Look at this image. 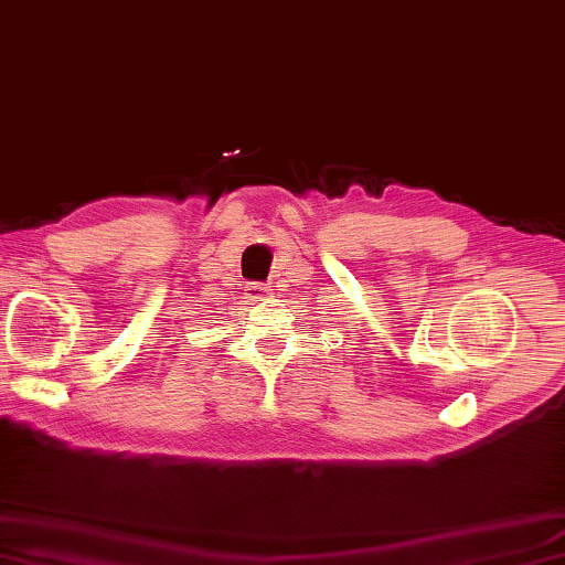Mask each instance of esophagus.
Wrapping results in <instances>:
<instances>
[{"mask_svg": "<svg viewBox=\"0 0 565 565\" xmlns=\"http://www.w3.org/2000/svg\"><path fill=\"white\" fill-rule=\"evenodd\" d=\"M269 294H271V288L267 284H260V281L246 284V296L250 300H265V298H269Z\"/></svg>", "mask_w": 565, "mask_h": 565, "instance_id": "1", "label": "esophagus"}]
</instances>
